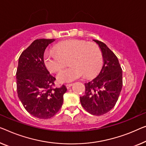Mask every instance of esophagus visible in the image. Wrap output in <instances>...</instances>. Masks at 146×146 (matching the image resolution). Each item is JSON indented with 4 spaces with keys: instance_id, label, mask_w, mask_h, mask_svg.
I'll return each instance as SVG.
<instances>
[{
    "instance_id": "34e87169",
    "label": "esophagus",
    "mask_w": 146,
    "mask_h": 146,
    "mask_svg": "<svg viewBox=\"0 0 146 146\" xmlns=\"http://www.w3.org/2000/svg\"><path fill=\"white\" fill-rule=\"evenodd\" d=\"M72 85H73V84H66V86L67 88H69Z\"/></svg>"
}]
</instances>
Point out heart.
Wrapping results in <instances>:
<instances>
[{
  "label": "heart",
  "instance_id": "b5f03b06",
  "mask_svg": "<svg viewBox=\"0 0 146 146\" xmlns=\"http://www.w3.org/2000/svg\"><path fill=\"white\" fill-rule=\"evenodd\" d=\"M56 51L48 50L44 56V64L51 72L62 68L69 58L70 66L58 72L57 79L60 82H70L83 77H91L100 69L103 58L100 47L95 43L83 40H67L58 43Z\"/></svg>",
  "mask_w": 146,
  "mask_h": 146
}]
</instances>
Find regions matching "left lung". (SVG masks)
Here are the masks:
<instances>
[{"label": "left lung", "mask_w": 146, "mask_h": 146, "mask_svg": "<svg viewBox=\"0 0 146 146\" xmlns=\"http://www.w3.org/2000/svg\"><path fill=\"white\" fill-rule=\"evenodd\" d=\"M93 40L100 48L104 65L97 77L84 84L85 93L80 101L87 112L99 116L112 110L118 100L123 86V71L118 58L106 44Z\"/></svg>", "instance_id": "left-lung-1"}]
</instances>
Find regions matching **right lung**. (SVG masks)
<instances>
[{
    "label": "right lung",
    "mask_w": 146,
    "mask_h": 146,
    "mask_svg": "<svg viewBox=\"0 0 146 146\" xmlns=\"http://www.w3.org/2000/svg\"><path fill=\"white\" fill-rule=\"evenodd\" d=\"M54 40L36 39L19 58L16 72L17 96L26 111L38 119H50L57 113L67 91L65 85L54 87L56 78L44 65V51Z\"/></svg>",
    "instance_id": "obj_1"
}]
</instances>
